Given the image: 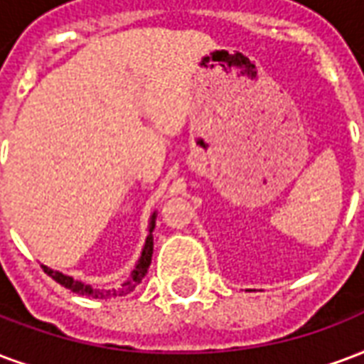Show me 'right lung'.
<instances>
[{"label": "right lung", "mask_w": 364, "mask_h": 364, "mask_svg": "<svg viewBox=\"0 0 364 364\" xmlns=\"http://www.w3.org/2000/svg\"><path fill=\"white\" fill-rule=\"evenodd\" d=\"M156 225V212L150 216V223H148V237H146V243H144V249L141 252V258H139V262L134 264V270L131 272V276H129L127 282H123L121 287L117 289H98V287H92V285L82 284V282H77V279H73L71 276H65V274H61L58 270H52V268H48V266H42L44 272L50 276L52 279H55L58 284H61L67 289H71L73 293H79V295H86V297H94V299H115V297H123V295H127L136 287V285L141 284L142 278L146 276L148 266H150V260H152V250H154V237H152V231H154Z\"/></svg>", "instance_id": "right-lung-1"}]
</instances>
